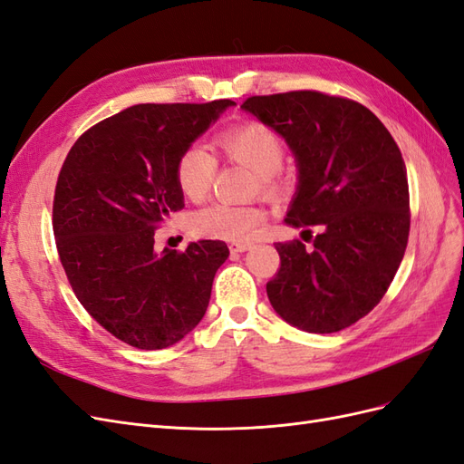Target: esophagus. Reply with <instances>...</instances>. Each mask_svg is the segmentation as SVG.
<instances>
[{"instance_id": "34e87169", "label": "esophagus", "mask_w": 464, "mask_h": 464, "mask_svg": "<svg viewBox=\"0 0 464 464\" xmlns=\"http://www.w3.org/2000/svg\"><path fill=\"white\" fill-rule=\"evenodd\" d=\"M249 247H251V244H246V242H232L230 244L232 254H244V251Z\"/></svg>"}]
</instances>
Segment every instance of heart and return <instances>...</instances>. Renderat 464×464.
I'll return each instance as SVG.
<instances>
[{
    "label": "heart",
    "mask_w": 464,
    "mask_h": 464,
    "mask_svg": "<svg viewBox=\"0 0 464 464\" xmlns=\"http://www.w3.org/2000/svg\"><path fill=\"white\" fill-rule=\"evenodd\" d=\"M218 147L224 157L246 164L259 178L265 191L280 189V170L286 159V147L280 135L261 121L237 123L218 135ZM218 160L201 143H191L179 152L176 160V184L191 201L205 199L217 176ZM266 215L257 205L215 203L198 210L191 217V230L213 240L247 242L256 237Z\"/></svg>",
    "instance_id": "b5f03b06"
}]
</instances>
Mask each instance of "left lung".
Wrapping results in <instances>:
<instances>
[{
    "label": "left lung",
    "mask_w": 464,
    "mask_h": 464,
    "mask_svg": "<svg viewBox=\"0 0 464 464\" xmlns=\"http://www.w3.org/2000/svg\"><path fill=\"white\" fill-rule=\"evenodd\" d=\"M242 108L296 154L300 186L285 222L307 228L314 244H275L280 266L266 296L302 331L346 329L385 296L409 244V179L395 139L366 106L319 91L249 96Z\"/></svg>",
    "instance_id": "8db88e82"
}]
</instances>
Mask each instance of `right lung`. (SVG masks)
I'll list each match as a JSON object with an SVG mask.
<instances>
[{
    "label": "right lung",
    "instance_id": "1",
    "mask_svg": "<svg viewBox=\"0 0 464 464\" xmlns=\"http://www.w3.org/2000/svg\"><path fill=\"white\" fill-rule=\"evenodd\" d=\"M234 102L137 104L94 123L67 152L53 193L52 227L77 300L125 344L172 346L203 319L220 240L154 254V232L184 208L179 152Z\"/></svg>",
    "mask_w": 464,
    "mask_h": 464
}]
</instances>
